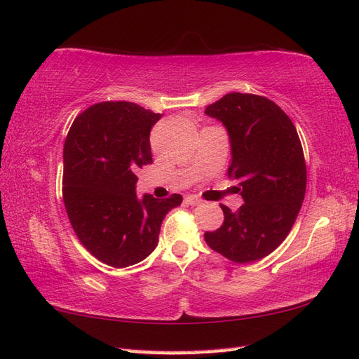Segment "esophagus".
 Returning a JSON list of instances; mask_svg holds the SVG:
<instances>
[{
  "mask_svg": "<svg viewBox=\"0 0 359 359\" xmlns=\"http://www.w3.org/2000/svg\"><path fill=\"white\" fill-rule=\"evenodd\" d=\"M185 203L191 205V206H197V205L202 203V200L194 197V196H188V197H185Z\"/></svg>",
  "mask_w": 359,
  "mask_h": 359,
  "instance_id": "1",
  "label": "esophagus"
}]
</instances>
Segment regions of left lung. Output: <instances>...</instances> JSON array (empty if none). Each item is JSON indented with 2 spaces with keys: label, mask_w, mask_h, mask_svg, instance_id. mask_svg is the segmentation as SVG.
<instances>
[{
  "label": "left lung",
  "mask_w": 359,
  "mask_h": 359,
  "mask_svg": "<svg viewBox=\"0 0 359 359\" xmlns=\"http://www.w3.org/2000/svg\"><path fill=\"white\" fill-rule=\"evenodd\" d=\"M205 113L228 128L232 159L228 177L245 203L236 212L220 205L223 224L205 232L212 251L234 263L269 255L292 229L306 193V161L294 122L271 99L229 93Z\"/></svg>",
  "instance_id": "1"
}]
</instances>
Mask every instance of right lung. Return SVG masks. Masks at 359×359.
Instances as JSON below:
<instances>
[{"label":"right lung","instance_id":"right-lung-1","mask_svg":"<svg viewBox=\"0 0 359 359\" xmlns=\"http://www.w3.org/2000/svg\"><path fill=\"white\" fill-rule=\"evenodd\" d=\"M161 113L125 101L90 105L64 142L62 198L74 234L87 251L113 268L144 260L159 241L166 212L180 194L136 196V172L153 162L149 131Z\"/></svg>","mask_w":359,"mask_h":359}]
</instances>
